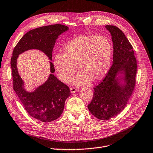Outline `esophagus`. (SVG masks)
Masks as SVG:
<instances>
[{
    "instance_id": "1",
    "label": "esophagus",
    "mask_w": 153,
    "mask_h": 153,
    "mask_svg": "<svg viewBox=\"0 0 153 153\" xmlns=\"http://www.w3.org/2000/svg\"><path fill=\"white\" fill-rule=\"evenodd\" d=\"M77 88H70V92L71 93L73 94V93H75L77 91Z\"/></svg>"
}]
</instances>
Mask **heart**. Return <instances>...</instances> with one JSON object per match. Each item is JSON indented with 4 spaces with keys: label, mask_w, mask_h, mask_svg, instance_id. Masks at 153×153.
I'll list each match as a JSON object with an SVG mask.
<instances>
[{
    "label": "heart",
    "mask_w": 153,
    "mask_h": 153,
    "mask_svg": "<svg viewBox=\"0 0 153 153\" xmlns=\"http://www.w3.org/2000/svg\"><path fill=\"white\" fill-rule=\"evenodd\" d=\"M63 50V54L54 56L53 65L58 78L64 83L72 79L76 66L80 71L73 80L77 86L98 82L109 70L112 45L106 36H79L68 42Z\"/></svg>",
    "instance_id": "obj_1"
}]
</instances>
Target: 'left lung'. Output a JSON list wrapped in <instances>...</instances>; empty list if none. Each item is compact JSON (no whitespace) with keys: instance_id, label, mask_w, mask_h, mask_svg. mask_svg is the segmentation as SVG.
Masks as SVG:
<instances>
[{"instance_id":"obj_1","label":"left lung","mask_w":153,"mask_h":153,"mask_svg":"<svg viewBox=\"0 0 153 153\" xmlns=\"http://www.w3.org/2000/svg\"><path fill=\"white\" fill-rule=\"evenodd\" d=\"M114 45L113 64L106 76L94 88V96L88 105L97 118L108 120L126 108L134 90L137 63L133 47L117 27L106 25Z\"/></svg>"}]
</instances>
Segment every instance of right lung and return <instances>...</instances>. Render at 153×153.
Instances as JSON below:
<instances>
[{"label": "right lung", "mask_w": 153, "mask_h": 153, "mask_svg": "<svg viewBox=\"0 0 153 153\" xmlns=\"http://www.w3.org/2000/svg\"><path fill=\"white\" fill-rule=\"evenodd\" d=\"M68 29L65 25L57 24L30 30L23 35L13 50L11 59L13 89L26 112L42 122L53 121L62 115L65 101L71 94L70 88L53 74L54 65L49 62L51 74L48 80L33 91H27L16 67L18 55L35 49L43 52L52 61L53 49L57 39Z\"/></svg>", "instance_id": "obj_1"}]
</instances>
